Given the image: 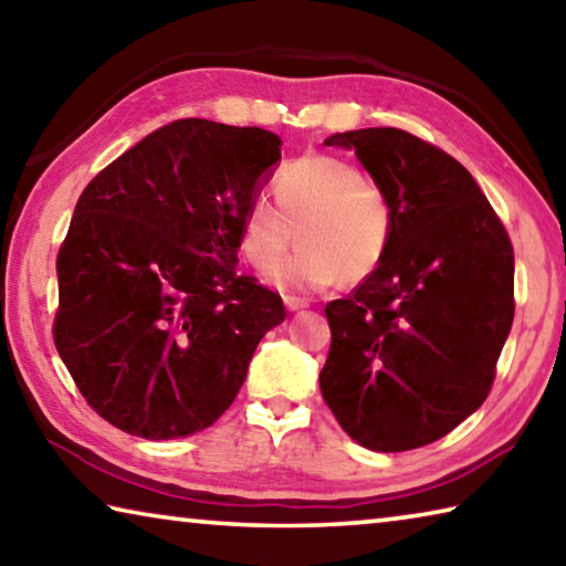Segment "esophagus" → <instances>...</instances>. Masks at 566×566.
I'll list each match as a JSON object with an SVG mask.
<instances>
[{"instance_id": "obj_1", "label": "esophagus", "mask_w": 566, "mask_h": 566, "mask_svg": "<svg viewBox=\"0 0 566 566\" xmlns=\"http://www.w3.org/2000/svg\"><path fill=\"white\" fill-rule=\"evenodd\" d=\"M284 306L290 312H296V310H306V306H310V302L302 300V296H284Z\"/></svg>"}]
</instances>
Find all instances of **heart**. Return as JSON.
<instances>
[{"instance_id": "b5f03b06", "label": "heart", "mask_w": 566, "mask_h": 566, "mask_svg": "<svg viewBox=\"0 0 566 566\" xmlns=\"http://www.w3.org/2000/svg\"><path fill=\"white\" fill-rule=\"evenodd\" d=\"M276 207L264 195L249 199L239 229V252L260 272L284 260L300 227L290 262L272 274L280 290L314 292L361 282L385 262L391 242V209L377 185L349 161L306 155L276 177Z\"/></svg>"}]
</instances>
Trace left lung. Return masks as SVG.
<instances>
[{
    "label": "left lung",
    "mask_w": 566,
    "mask_h": 566,
    "mask_svg": "<svg viewBox=\"0 0 566 566\" xmlns=\"http://www.w3.org/2000/svg\"><path fill=\"white\" fill-rule=\"evenodd\" d=\"M387 197L391 242L327 304L322 397L354 442L407 452L482 407L514 319V249L474 177L405 129L332 134Z\"/></svg>",
    "instance_id": "obj_1"
}]
</instances>
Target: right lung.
I'll return each mask as SVG.
<instances>
[{
    "mask_svg": "<svg viewBox=\"0 0 566 566\" xmlns=\"http://www.w3.org/2000/svg\"><path fill=\"white\" fill-rule=\"evenodd\" d=\"M282 139L177 119L82 191L56 254V352L87 405L122 432L212 427L244 385L282 296L237 272L239 229Z\"/></svg>",
    "mask_w": 566,
    "mask_h": 566,
    "instance_id": "right-lung-1",
    "label": "right lung"
}]
</instances>
